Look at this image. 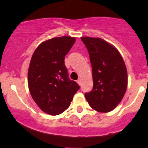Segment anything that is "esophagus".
Masks as SVG:
<instances>
[{
    "mask_svg": "<svg viewBox=\"0 0 148 148\" xmlns=\"http://www.w3.org/2000/svg\"><path fill=\"white\" fill-rule=\"evenodd\" d=\"M77 82L80 85V84H81V79H79L77 81Z\"/></svg>",
    "mask_w": 148,
    "mask_h": 148,
    "instance_id": "1",
    "label": "esophagus"
}]
</instances>
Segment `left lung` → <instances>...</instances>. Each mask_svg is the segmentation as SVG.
Segmentation results:
<instances>
[{
    "mask_svg": "<svg viewBox=\"0 0 148 148\" xmlns=\"http://www.w3.org/2000/svg\"><path fill=\"white\" fill-rule=\"evenodd\" d=\"M81 40L89 52L94 83L85 97L94 110L108 112L118 105L126 92V66L117 49L104 40L91 37Z\"/></svg>",
    "mask_w": 148,
    "mask_h": 148,
    "instance_id": "left-lung-1",
    "label": "left lung"
}]
</instances>
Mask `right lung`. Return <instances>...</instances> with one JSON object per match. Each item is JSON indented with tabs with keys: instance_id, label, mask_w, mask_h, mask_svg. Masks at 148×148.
I'll return each instance as SVG.
<instances>
[{
	"instance_id": "obj_1",
	"label": "right lung",
	"mask_w": 148,
	"mask_h": 148,
	"mask_svg": "<svg viewBox=\"0 0 148 148\" xmlns=\"http://www.w3.org/2000/svg\"><path fill=\"white\" fill-rule=\"evenodd\" d=\"M74 42V37L53 38L41 43L31 57L28 71L30 93L39 108L51 115L64 112L80 89L69 79L64 64Z\"/></svg>"
}]
</instances>
